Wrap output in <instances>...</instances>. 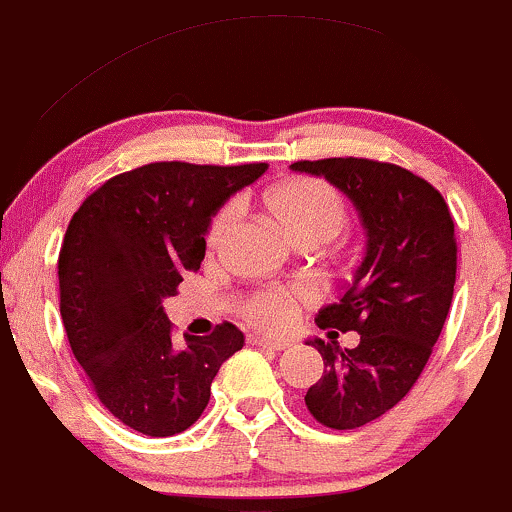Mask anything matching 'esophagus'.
<instances>
[{
  "label": "esophagus",
  "mask_w": 512,
  "mask_h": 512,
  "mask_svg": "<svg viewBox=\"0 0 512 512\" xmlns=\"http://www.w3.org/2000/svg\"><path fill=\"white\" fill-rule=\"evenodd\" d=\"M249 342H251V345L266 347V350H276V352L291 347V342H288V340H271V337H258V335H251Z\"/></svg>",
  "instance_id": "1"
}]
</instances>
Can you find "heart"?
I'll return each instance as SVG.
<instances>
[{"label":"heart","instance_id":"b5f03b06","mask_svg":"<svg viewBox=\"0 0 512 512\" xmlns=\"http://www.w3.org/2000/svg\"><path fill=\"white\" fill-rule=\"evenodd\" d=\"M266 207L278 224L293 236L298 244L315 246L330 241L347 226V202L340 189L320 177H291L268 189ZM236 219L234 204H224L209 219L204 231V246L209 254L224 244L231 224ZM315 303L313 288L308 286H278L261 288L236 303L241 320L251 328L266 333H283L295 323L300 310Z\"/></svg>","mask_w":512,"mask_h":512}]
</instances>
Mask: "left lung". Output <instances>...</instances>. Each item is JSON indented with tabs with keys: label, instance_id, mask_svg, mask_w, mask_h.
<instances>
[{
	"label": "left lung",
	"instance_id": "8db88e82",
	"mask_svg": "<svg viewBox=\"0 0 512 512\" xmlns=\"http://www.w3.org/2000/svg\"><path fill=\"white\" fill-rule=\"evenodd\" d=\"M291 167L342 189L370 236L352 286L315 318L360 342L340 350L313 340L325 372L305 394L318 424L357 429L407 397L439 340L456 283L453 217L434 184L392 162L325 157Z\"/></svg>",
	"mask_w": 512,
	"mask_h": 512
}]
</instances>
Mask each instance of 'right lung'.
Returning a JSON list of instances; mask_svg holds the SVG:
<instances>
[{"label":"right lung","mask_w":512,"mask_h":512,"mask_svg":"<svg viewBox=\"0 0 512 512\" xmlns=\"http://www.w3.org/2000/svg\"><path fill=\"white\" fill-rule=\"evenodd\" d=\"M263 172L266 162H150L100 184L68 224L59 254L68 345L100 404L140 434L189 429L219 367L244 347L231 323L179 345L162 300L202 263L212 214Z\"/></svg>","instance_id":"obj_1"}]
</instances>
